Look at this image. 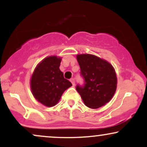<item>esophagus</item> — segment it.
<instances>
[{
  "instance_id": "1",
  "label": "esophagus",
  "mask_w": 147,
  "mask_h": 147,
  "mask_svg": "<svg viewBox=\"0 0 147 147\" xmlns=\"http://www.w3.org/2000/svg\"><path fill=\"white\" fill-rule=\"evenodd\" d=\"M70 82H71V83H72V85H73V86L75 85V79H74L73 78L70 79Z\"/></svg>"
}]
</instances>
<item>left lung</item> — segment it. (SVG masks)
I'll return each instance as SVG.
<instances>
[{
  "instance_id": "8db88e82",
  "label": "left lung",
  "mask_w": 147,
  "mask_h": 147,
  "mask_svg": "<svg viewBox=\"0 0 147 147\" xmlns=\"http://www.w3.org/2000/svg\"><path fill=\"white\" fill-rule=\"evenodd\" d=\"M80 67L82 85L76 90L84 104L91 109H98L111 100L117 88V77L113 67L95 55L84 54L77 56Z\"/></svg>"
}]
</instances>
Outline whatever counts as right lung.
Wrapping results in <instances>:
<instances>
[{
    "label": "right lung",
    "mask_w": 147,
    "mask_h": 147,
    "mask_svg": "<svg viewBox=\"0 0 147 147\" xmlns=\"http://www.w3.org/2000/svg\"><path fill=\"white\" fill-rule=\"evenodd\" d=\"M61 61L56 56L47 57L37 65L32 76L30 84L34 97L48 107L57 104L64 91L72 86L60 70Z\"/></svg>",
    "instance_id": "add662e5"
}]
</instances>
